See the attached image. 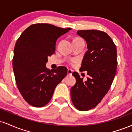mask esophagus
<instances>
[{
    "label": "esophagus",
    "instance_id": "obj_1",
    "mask_svg": "<svg viewBox=\"0 0 132 132\" xmlns=\"http://www.w3.org/2000/svg\"><path fill=\"white\" fill-rule=\"evenodd\" d=\"M72 73V70H71L70 69H68V75H71Z\"/></svg>",
    "mask_w": 132,
    "mask_h": 132
}]
</instances>
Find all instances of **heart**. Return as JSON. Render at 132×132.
Listing matches in <instances>:
<instances>
[{"label":"heart","instance_id":"1","mask_svg":"<svg viewBox=\"0 0 132 132\" xmlns=\"http://www.w3.org/2000/svg\"><path fill=\"white\" fill-rule=\"evenodd\" d=\"M82 40V39L80 38H76L75 40Z\"/></svg>","mask_w":132,"mask_h":132}]
</instances>
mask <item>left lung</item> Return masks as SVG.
<instances>
[{"mask_svg":"<svg viewBox=\"0 0 132 132\" xmlns=\"http://www.w3.org/2000/svg\"><path fill=\"white\" fill-rule=\"evenodd\" d=\"M77 34L86 40L88 50L80 71H87L89 77L83 81L78 72H72L76 82L71 88V97L76 108L86 111L97 105L109 90L116 74L117 48L104 31L78 30Z\"/></svg>","mask_w":132,"mask_h":132,"instance_id":"left-lung-1","label":"left lung"}]
</instances>
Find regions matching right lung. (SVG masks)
Segmentation results:
<instances>
[{"mask_svg": "<svg viewBox=\"0 0 132 132\" xmlns=\"http://www.w3.org/2000/svg\"><path fill=\"white\" fill-rule=\"evenodd\" d=\"M71 29L33 24L16 41L12 60L16 86L23 99L33 107L48 104L55 87L67 75L64 66L50 71L46 64L48 57L54 53L57 39Z\"/></svg>", "mask_w": 132, "mask_h": 132, "instance_id": "1", "label": "right lung"}]
</instances>
